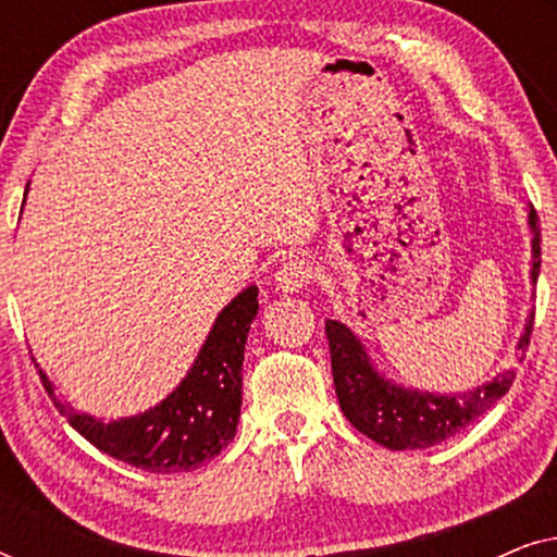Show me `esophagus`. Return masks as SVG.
<instances>
[{"label":"esophagus","instance_id":"34e87169","mask_svg":"<svg viewBox=\"0 0 557 557\" xmlns=\"http://www.w3.org/2000/svg\"><path fill=\"white\" fill-rule=\"evenodd\" d=\"M276 288L281 294H296L314 278V265L307 258H288L276 271Z\"/></svg>","mask_w":557,"mask_h":557}]
</instances>
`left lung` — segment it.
Segmentation results:
<instances>
[{"label":"left lung","mask_w":557,"mask_h":557,"mask_svg":"<svg viewBox=\"0 0 557 557\" xmlns=\"http://www.w3.org/2000/svg\"><path fill=\"white\" fill-rule=\"evenodd\" d=\"M530 227H532V284L540 276V223L537 212L530 205ZM532 322L535 311L528 319L524 334L520 339V355L530 347ZM326 339H330L332 375L342 413L357 431L375 441V444L391 448V451H406V448H429L441 441L451 438L454 433L467 429L479 416L486 413L502 395L515 383V370L502 372L492 383L479 385L476 391L463 395H433L403 391L380 377L368 360V352L360 339L347 330L345 324L326 319Z\"/></svg>","instance_id":"1"}]
</instances>
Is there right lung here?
Here are the masks:
<instances>
[{"mask_svg": "<svg viewBox=\"0 0 557 557\" xmlns=\"http://www.w3.org/2000/svg\"><path fill=\"white\" fill-rule=\"evenodd\" d=\"M256 314L258 288L248 286L220 311L193 370L177 391L141 416L103 423L75 413L63 398H58L40 370L42 387L60 416H65L98 451L151 474L197 469L215 459L235 436L243 398V349Z\"/></svg>", "mask_w": 557, "mask_h": 557, "instance_id": "1", "label": "right lung"}]
</instances>
